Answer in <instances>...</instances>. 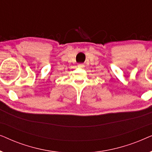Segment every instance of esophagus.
Listing matches in <instances>:
<instances>
[{
  "label": "esophagus",
  "instance_id": "obj_1",
  "mask_svg": "<svg viewBox=\"0 0 152 152\" xmlns=\"http://www.w3.org/2000/svg\"><path fill=\"white\" fill-rule=\"evenodd\" d=\"M77 66H78V68H83L84 67V65L83 64H79L78 65H77Z\"/></svg>",
  "mask_w": 152,
  "mask_h": 152
}]
</instances>
